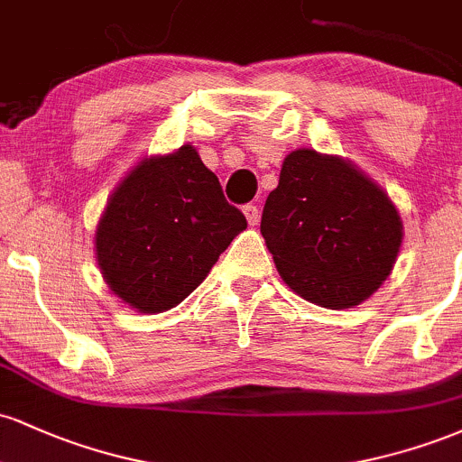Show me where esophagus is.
<instances>
[{
  "label": "esophagus",
  "instance_id": "34e87169",
  "mask_svg": "<svg viewBox=\"0 0 462 462\" xmlns=\"http://www.w3.org/2000/svg\"><path fill=\"white\" fill-rule=\"evenodd\" d=\"M243 215H245L249 226H256L258 219H261V210H258V206H254V204L243 206Z\"/></svg>",
  "mask_w": 462,
  "mask_h": 462
}]
</instances>
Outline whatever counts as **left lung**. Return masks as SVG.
Segmentation results:
<instances>
[{"mask_svg": "<svg viewBox=\"0 0 462 462\" xmlns=\"http://www.w3.org/2000/svg\"><path fill=\"white\" fill-rule=\"evenodd\" d=\"M261 232L280 278L321 309H354L393 272L404 224L386 190L337 153L291 152Z\"/></svg>", "mask_w": 462, "mask_h": 462, "instance_id": "obj_1", "label": "left lung"}]
</instances>
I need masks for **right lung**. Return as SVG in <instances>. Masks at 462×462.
Listing matches in <instances>:
<instances>
[{
	"label": "right lung",
	"mask_w": 462,
	"mask_h": 462,
	"mask_svg": "<svg viewBox=\"0 0 462 462\" xmlns=\"http://www.w3.org/2000/svg\"><path fill=\"white\" fill-rule=\"evenodd\" d=\"M245 227L187 143L145 156L116 184L95 230V258L116 298L156 315L189 298Z\"/></svg>",
	"instance_id": "obj_1"
}]
</instances>
